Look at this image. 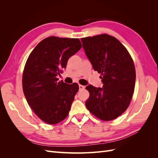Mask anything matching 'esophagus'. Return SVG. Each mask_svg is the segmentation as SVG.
<instances>
[{"instance_id":"esophagus-1","label":"esophagus","mask_w":158,"mask_h":158,"mask_svg":"<svg viewBox=\"0 0 158 158\" xmlns=\"http://www.w3.org/2000/svg\"><path fill=\"white\" fill-rule=\"evenodd\" d=\"M84 88H85V86H84V85H80V84H79V89H80V90L84 89Z\"/></svg>"}]
</instances>
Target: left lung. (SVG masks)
<instances>
[{"mask_svg":"<svg viewBox=\"0 0 158 158\" xmlns=\"http://www.w3.org/2000/svg\"><path fill=\"white\" fill-rule=\"evenodd\" d=\"M81 41L103 83L102 88L85 87L89 92L85 106L101 120H113L126 111L132 97L136 71L132 57L120 41L107 34L82 38Z\"/></svg>","mask_w":158,"mask_h":158,"instance_id":"obj_1","label":"left lung"}]
</instances>
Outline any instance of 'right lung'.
<instances>
[{"label":"right lung","mask_w":158,"mask_h":158,"mask_svg":"<svg viewBox=\"0 0 158 158\" xmlns=\"http://www.w3.org/2000/svg\"><path fill=\"white\" fill-rule=\"evenodd\" d=\"M81 47L78 39L49 37L38 44L26 61L22 77L23 94L37 117L49 125L67 117L78 91L77 83L68 84L58 81L56 76Z\"/></svg>","instance_id":"right-lung-1"}]
</instances>
